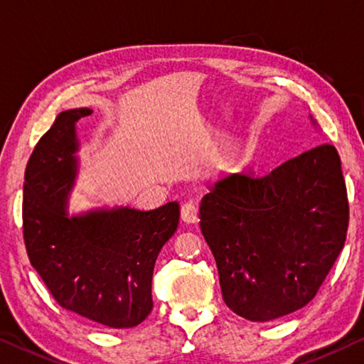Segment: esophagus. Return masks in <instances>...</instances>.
Wrapping results in <instances>:
<instances>
[{"instance_id": "34e87169", "label": "esophagus", "mask_w": 364, "mask_h": 364, "mask_svg": "<svg viewBox=\"0 0 364 364\" xmlns=\"http://www.w3.org/2000/svg\"><path fill=\"white\" fill-rule=\"evenodd\" d=\"M181 220L184 223H196L198 222V207L193 203H186L181 205Z\"/></svg>"}]
</instances>
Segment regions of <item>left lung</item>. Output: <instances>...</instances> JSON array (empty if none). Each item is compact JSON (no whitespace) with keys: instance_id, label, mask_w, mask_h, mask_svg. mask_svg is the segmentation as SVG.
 <instances>
[{"instance_id":"left-lung-1","label":"left lung","mask_w":364,"mask_h":364,"mask_svg":"<svg viewBox=\"0 0 364 364\" xmlns=\"http://www.w3.org/2000/svg\"><path fill=\"white\" fill-rule=\"evenodd\" d=\"M199 213L225 304L255 322L295 313L316 296L347 238L337 149L322 144L265 176L232 173L212 184Z\"/></svg>"}]
</instances>
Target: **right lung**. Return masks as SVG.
Segmentation results:
<instances>
[{
	"mask_svg": "<svg viewBox=\"0 0 364 364\" xmlns=\"http://www.w3.org/2000/svg\"><path fill=\"white\" fill-rule=\"evenodd\" d=\"M90 108L60 113L26 168L24 241L31 264L63 308L99 326L134 327L154 308V265L176 232V200L154 210L129 205L69 213L79 168L76 124Z\"/></svg>",
	"mask_w": 364,
	"mask_h": 364,
	"instance_id": "right-lung-1",
	"label": "right lung"
}]
</instances>
